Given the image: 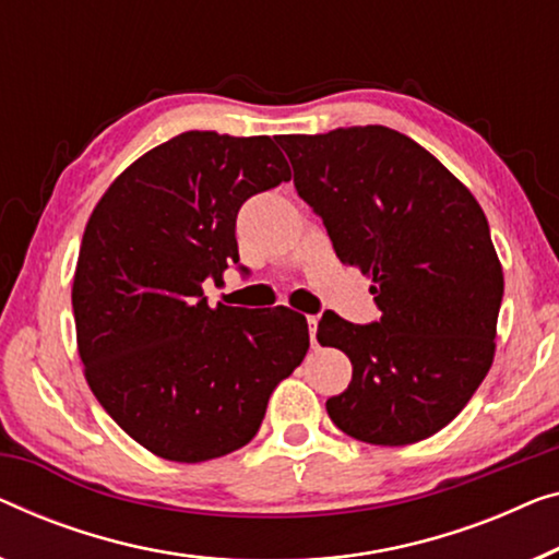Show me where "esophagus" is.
<instances>
[{
    "instance_id": "esophagus-1",
    "label": "esophagus",
    "mask_w": 559,
    "mask_h": 559,
    "mask_svg": "<svg viewBox=\"0 0 559 559\" xmlns=\"http://www.w3.org/2000/svg\"><path fill=\"white\" fill-rule=\"evenodd\" d=\"M318 322H320L318 314H307V325H310V340H312V347H318Z\"/></svg>"
}]
</instances>
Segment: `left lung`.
<instances>
[{
  "label": "left lung",
  "mask_w": 559,
  "mask_h": 559,
  "mask_svg": "<svg viewBox=\"0 0 559 559\" xmlns=\"http://www.w3.org/2000/svg\"><path fill=\"white\" fill-rule=\"evenodd\" d=\"M280 145L340 262L373 280L380 310L370 325L322 314L318 343L353 362L328 416L376 447L424 441L461 414L495 360L504 274L487 216L439 158L393 128L282 135Z\"/></svg>",
  "instance_id": "8db88e82"
}]
</instances>
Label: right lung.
Returning <instances> with one entry per match:
<instances>
[{
    "label": "right lung",
    "mask_w": 559,
    "mask_h": 559,
    "mask_svg": "<svg viewBox=\"0 0 559 559\" xmlns=\"http://www.w3.org/2000/svg\"><path fill=\"white\" fill-rule=\"evenodd\" d=\"M282 181L289 166L270 135L186 131L133 160L87 219L78 353L100 406L151 454L199 464L247 447L310 347L305 314L285 305L204 297L239 262V206Z\"/></svg>",
    "instance_id": "add662e5"
}]
</instances>
